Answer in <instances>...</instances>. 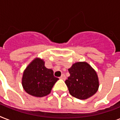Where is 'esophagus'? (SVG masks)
<instances>
[{
  "instance_id": "1",
  "label": "esophagus",
  "mask_w": 120,
  "mask_h": 120,
  "mask_svg": "<svg viewBox=\"0 0 120 120\" xmlns=\"http://www.w3.org/2000/svg\"><path fill=\"white\" fill-rule=\"evenodd\" d=\"M60 79H62V80H65L66 79L65 75H64V74H62V75H61V77H60Z\"/></svg>"
}]
</instances>
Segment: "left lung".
Instances as JSON below:
<instances>
[{
    "instance_id": "left-lung-1",
    "label": "left lung",
    "mask_w": 120,
    "mask_h": 120,
    "mask_svg": "<svg viewBox=\"0 0 120 120\" xmlns=\"http://www.w3.org/2000/svg\"><path fill=\"white\" fill-rule=\"evenodd\" d=\"M70 77L65 80L69 93L80 100H86L97 93L99 80L97 72L85 62H78L68 68Z\"/></svg>"
}]
</instances>
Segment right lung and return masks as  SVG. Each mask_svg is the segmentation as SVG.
<instances>
[{
    "label": "right lung",
    "mask_w": 120,
    "mask_h": 120,
    "mask_svg": "<svg viewBox=\"0 0 120 120\" xmlns=\"http://www.w3.org/2000/svg\"><path fill=\"white\" fill-rule=\"evenodd\" d=\"M58 80L53 71L45 67L43 59L36 57L23 71L22 85L28 94L35 97L49 95L55 83Z\"/></svg>",
    "instance_id": "1"
}]
</instances>
